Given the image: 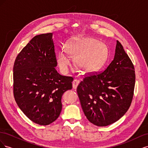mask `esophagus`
<instances>
[{"mask_svg": "<svg viewBox=\"0 0 148 148\" xmlns=\"http://www.w3.org/2000/svg\"><path fill=\"white\" fill-rule=\"evenodd\" d=\"M79 83V81L77 79H74L73 82L72 83V85H73V89H77L78 85Z\"/></svg>", "mask_w": 148, "mask_h": 148, "instance_id": "34e87169", "label": "esophagus"}]
</instances>
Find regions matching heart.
<instances>
[{
    "label": "heart",
    "mask_w": 148,
    "mask_h": 148,
    "mask_svg": "<svg viewBox=\"0 0 148 148\" xmlns=\"http://www.w3.org/2000/svg\"><path fill=\"white\" fill-rule=\"evenodd\" d=\"M75 59L79 69L85 73L99 70L108 56V49L104 43L91 37L77 36L70 39L65 45V52L59 53L57 57L60 70L66 72L71 64L70 57Z\"/></svg>",
    "instance_id": "b5f03b06"
}]
</instances>
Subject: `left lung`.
Returning a JSON list of instances; mask_svg holds the SVG:
<instances>
[{
	"mask_svg": "<svg viewBox=\"0 0 148 148\" xmlns=\"http://www.w3.org/2000/svg\"><path fill=\"white\" fill-rule=\"evenodd\" d=\"M135 84L132 60L117 41L114 59L103 72L85 77L77 87L88 120L99 127L117 122L128 110Z\"/></svg>",
	"mask_w": 148,
	"mask_h": 148,
	"instance_id": "1",
	"label": "left lung"
}]
</instances>
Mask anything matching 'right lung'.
<instances>
[{"instance_id": "1", "label": "right lung", "mask_w": 148, "mask_h": 148, "mask_svg": "<svg viewBox=\"0 0 148 148\" xmlns=\"http://www.w3.org/2000/svg\"><path fill=\"white\" fill-rule=\"evenodd\" d=\"M52 33L37 35L17 56L13 65V95L19 108L33 122L51 124L59 117L63 94L73 78L57 72Z\"/></svg>"}]
</instances>
